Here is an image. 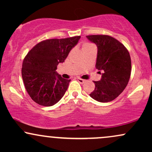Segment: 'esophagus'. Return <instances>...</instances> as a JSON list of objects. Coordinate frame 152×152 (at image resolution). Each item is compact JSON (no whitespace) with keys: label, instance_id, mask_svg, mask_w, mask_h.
<instances>
[{"label":"esophagus","instance_id":"1","mask_svg":"<svg viewBox=\"0 0 152 152\" xmlns=\"http://www.w3.org/2000/svg\"><path fill=\"white\" fill-rule=\"evenodd\" d=\"M77 80H78V81L80 83H83L85 81H86L84 79H82V78H78Z\"/></svg>","mask_w":152,"mask_h":152}]
</instances>
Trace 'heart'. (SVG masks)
Listing matches in <instances>:
<instances>
[{
  "label": "heart",
  "instance_id": "b5f03b06",
  "mask_svg": "<svg viewBox=\"0 0 152 152\" xmlns=\"http://www.w3.org/2000/svg\"><path fill=\"white\" fill-rule=\"evenodd\" d=\"M88 45H90V44H87V43H86V44L83 45V46H88Z\"/></svg>",
  "mask_w": 152,
  "mask_h": 152
}]
</instances>
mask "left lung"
<instances>
[{
  "instance_id": "8db88e82",
  "label": "left lung",
  "mask_w": 152,
  "mask_h": 152,
  "mask_svg": "<svg viewBox=\"0 0 152 152\" xmlns=\"http://www.w3.org/2000/svg\"><path fill=\"white\" fill-rule=\"evenodd\" d=\"M97 46L96 68L102 74L94 81L95 88L89 95L99 102L114 100L125 89L131 76L132 62L129 51L119 41L106 35L86 36Z\"/></svg>"
}]
</instances>
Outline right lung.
<instances>
[{"label":"right lung","instance_id":"1","mask_svg":"<svg viewBox=\"0 0 152 152\" xmlns=\"http://www.w3.org/2000/svg\"><path fill=\"white\" fill-rule=\"evenodd\" d=\"M81 36L48 39L36 45L28 53L22 65V78L33 101L44 106L58 103L65 94L71 80L56 71L64 63Z\"/></svg>","mask_w":152,"mask_h":152}]
</instances>
